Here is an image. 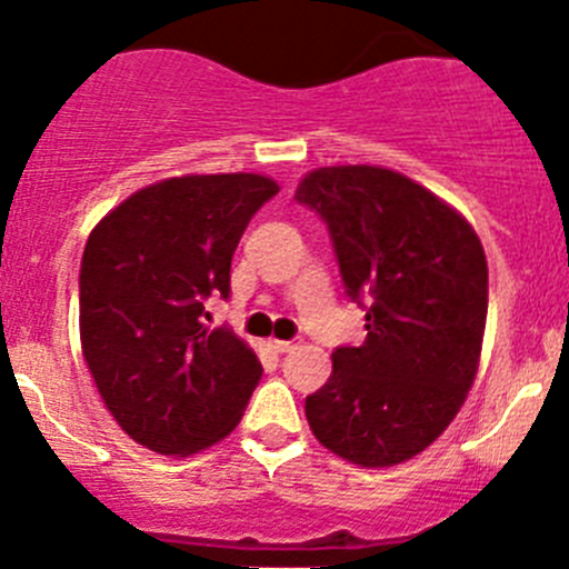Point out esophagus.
<instances>
[{"instance_id":"34e87169","label":"esophagus","mask_w":569,"mask_h":569,"mask_svg":"<svg viewBox=\"0 0 569 569\" xmlns=\"http://www.w3.org/2000/svg\"><path fill=\"white\" fill-rule=\"evenodd\" d=\"M269 348L274 350V353H289V350L297 348L295 339H269Z\"/></svg>"}]
</instances>
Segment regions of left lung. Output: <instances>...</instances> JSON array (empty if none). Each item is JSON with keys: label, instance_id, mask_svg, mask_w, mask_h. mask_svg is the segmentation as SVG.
I'll return each mask as SVG.
<instances>
[{"label": "left lung", "instance_id": "obj_1", "mask_svg": "<svg viewBox=\"0 0 569 569\" xmlns=\"http://www.w3.org/2000/svg\"><path fill=\"white\" fill-rule=\"evenodd\" d=\"M295 199L328 224L365 342L333 350V373L306 398L311 432L365 469L416 458L477 376L488 315L486 252L458 210L376 164L317 168Z\"/></svg>", "mask_w": 569, "mask_h": 569}]
</instances>
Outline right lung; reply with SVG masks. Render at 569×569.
I'll use <instances>...</instances> for the list:
<instances>
[{"label": "right lung", "instance_id": "1", "mask_svg": "<svg viewBox=\"0 0 569 569\" xmlns=\"http://www.w3.org/2000/svg\"><path fill=\"white\" fill-rule=\"evenodd\" d=\"M274 193L260 173L162 179L89 232L83 359L114 421L151 452H201L247 410L263 368L230 328L207 326L204 300L230 297L232 252Z\"/></svg>", "mask_w": 569, "mask_h": 569}]
</instances>
